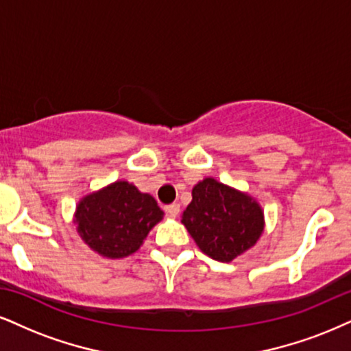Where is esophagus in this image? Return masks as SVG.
Returning <instances> with one entry per match:
<instances>
[{
    "label": "esophagus",
    "mask_w": 351,
    "mask_h": 351,
    "mask_svg": "<svg viewBox=\"0 0 351 351\" xmlns=\"http://www.w3.org/2000/svg\"><path fill=\"white\" fill-rule=\"evenodd\" d=\"M164 211H166L169 216H177L180 211V205L179 203H171V205L164 206Z\"/></svg>",
    "instance_id": "34e87169"
}]
</instances>
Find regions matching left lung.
<instances>
[{
    "mask_svg": "<svg viewBox=\"0 0 351 351\" xmlns=\"http://www.w3.org/2000/svg\"><path fill=\"white\" fill-rule=\"evenodd\" d=\"M182 223L202 252L231 262L261 237L263 213L254 198L208 177L193 187Z\"/></svg>",
    "mask_w": 351,
    "mask_h": 351,
    "instance_id": "left-lung-1",
    "label": "left lung"
}]
</instances>
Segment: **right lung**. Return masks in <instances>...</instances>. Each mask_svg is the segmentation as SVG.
<instances>
[{
	"label": "right lung",
	"mask_w": 351,
	"mask_h": 351,
	"mask_svg": "<svg viewBox=\"0 0 351 351\" xmlns=\"http://www.w3.org/2000/svg\"><path fill=\"white\" fill-rule=\"evenodd\" d=\"M77 232L104 257L120 258L136 252L151 228L162 219V210L133 184H110L84 197L76 208Z\"/></svg>",
	"instance_id": "right-lung-1"
}]
</instances>
